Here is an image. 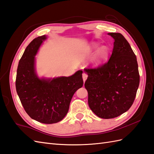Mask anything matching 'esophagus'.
Instances as JSON below:
<instances>
[{"instance_id": "esophagus-1", "label": "esophagus", "mask_w": 154, "mask_h": 154, "mask_svg": "<svg viewBox=\"0 0 154 154\" xmlns=\"http://www.w3.org/2000/svg\"><path fill=\"white\" fill-rule=\"evenodd\" d=\"M87 77H88V75H87V73H83V81H84V82H85V81L87 80Z\"/></svg>"}]
</instances>
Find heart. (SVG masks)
I'll use <instances>...</instances> for the list:
<instances>
[{
    "label": "heart",
    "instance_id": "1",
    "mask_svg": "<svg viewBox=\"0 0 154 154\" xmlns=\"http://www.w3.org/2000/svg\"><path fill=\"white\" fill-rule=\"evenodd\" d=\"M99 45L96 42H92L90 45L86 46L83 48V52L86 54H89L94 52L95 50L98 48ZM109 51L108 48L106 46H102L96 51L92 57V62L95 65H99L102 63L103 61H105L108 56Z\"/></svg>",
    "mask_w": 154,
    "mask_h": 154
}]
</instances>
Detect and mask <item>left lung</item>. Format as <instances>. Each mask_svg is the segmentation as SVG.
Here are the masks:
<instances>
[{
	"label": "left lung",
	"mask_w": 154,
	"mask_h": 154,
	"mask_svg": "<svg viewBox=\"0 0 154 154\" xmlns=\"http://www.w3.org/2000/svg\"><path fill=\"white\" fill-rule=\"evenodd\" d=\"M114 39L110 58L88 75L85 87L91 109L102 119H112L126 112L133 105L139 83L138 63L134 52L123 35L108 33Z\"/></svg>",
	"instance_id": "1"
}]
</instances>
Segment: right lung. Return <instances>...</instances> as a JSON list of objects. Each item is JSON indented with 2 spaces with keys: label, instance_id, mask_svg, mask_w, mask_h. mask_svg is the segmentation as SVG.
<instances>
[{
  "label": "right lung",
  "instance_id": "1",
  "mask_svg": "<svg viewBox=\"0 0 154 154\" xmlns=\"http://www.w3.org/2000/svg\"><path fill=\"white\" fill-rule=\"evenodd\" d=\"M46 35L35 38L25 50L17 69L16 88L29 117L45 124L58 123L68 112L70 102L83 85V71L69 77L40 78L35 69V56Z\"/></svg>",
  "mask_w": 154,
  "mask_h": 154
}]
</instances>
